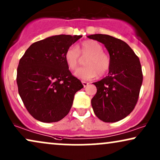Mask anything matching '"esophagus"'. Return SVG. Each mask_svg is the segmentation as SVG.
Wrapping results in <instances>:
<instances>
[{"label": "esophagus", "mask_w": 160, "mask_h": 160, "mask_svg": "<svg viewBox=\"0 0 160 160\" xmlns=\"http://www.w3.org/2000/svg\"><path fill=\"white\" fill-rule=\"evenodd\" d=\"M82 85H83L84 87H86L88 85V82H87L86 81H82Z\"/></svg>", "instance_id": "esophagus-1"}]
</instances>
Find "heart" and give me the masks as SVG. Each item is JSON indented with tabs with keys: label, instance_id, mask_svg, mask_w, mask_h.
Returning a JSON list of instances; mask_svg holds the SVG:
<instances>
[{
	"label": "heart",
	"instance_id": "heart-1",
	"mask_svg": "<svg viewBox=\"0 0 160 160\" xmlns=\"http://www.w3.org/2000/svg\"><path fill=\"white\" fill-rule=\"evenodd\" d=\"M80 55L87 57L85 67L78 68L74 72L77 78L88 80L96 78L98 74L103 76L108 72L111 66V59L103 52V48L96 40H88L82 42L79 47L70 46L66 49L64 59L70 70H75L80 62Z\"/></svg>",
	"mask_w": 160,
	"mask_h": 160
}]
</instances>
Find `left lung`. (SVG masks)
<instances>
[{
    "label": "left lung",
    "mask_w": 160,
    "mask_h": 160,
    "mask_svg": "<svg viewBox=\"0 0 160 160\" xmlns=\"http://www.w3.org/2000/svg\"><path fill=\"white\" fill-rule=\"evenodd\" d=\"M87 37L104 44L111 59L108 76L94 82L97 93L92 99L93 110L103 122H117L134 110L138 100L142 82L139 59L120 39L102 34Z\"/></svg>",
    "instance_id": "8db88e82"
}]
</instances>
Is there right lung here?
<instances>
[{"label": "right lung", "instance_id": "add662e5", "mask_svg": "<svg viewBox=\"0 0 160 160\" xmlns=\"http://www.w3.org/2000/svg\"><path fill=\"white\" fill-rule=\"evenodd\" d=\"M82 35H54L32 43L19 61L18 92L36 120L54 122L68 114L74 97L83 86L72 75L64 54Z\"/></svg>", "mask_w": 160, "mask_h": 160}]
</instances>
